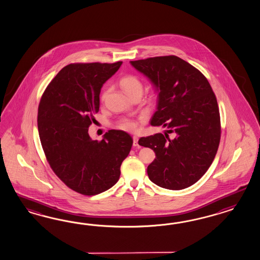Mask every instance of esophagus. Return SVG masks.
I'll return each mask as SVG.
<instances>
[{
	"label": "esophagus",
	"instance_id": "esophagus-1",
	"mask_svg": "<svg viewBox=\"0 0 260 260\" xmlns=\"http://www.w3.org/2000/svg\"><path fill=\"white\" fill-rule=\"evenodd\" d=\"M133 139H134V147H135V148H139V145H138V137H137V136H134Z\"/></svg>",
	"mask_w": 260,
	"mask_h": 260
}]
</instances>
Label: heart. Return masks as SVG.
<instances>
[{
    "label": "heart",
    "instance_id": "heart-1",
    "mask_svg": "<svg viewBox=\"0 0 260 260\" xmlns=\"http://www.w3.org/2000/svg\"><path fill=\"white\" fill-rule=\"evenodd\" d=\"M119 83L123 91L126 92V95H129L131 93L135 92V91H142L143 90V86H142L140 80L134 76H126V77H122L120 79ZM107 93H108L107 90L103 91L102 99H105ZM121 126L126 131H134L136 128L135 123L131 122V121L124 122Z\"/></svg>",
    "mask_w": 260,
    "mask_h": 260
}]
</instances>
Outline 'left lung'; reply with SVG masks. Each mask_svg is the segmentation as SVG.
Returning <instances> with one entry per match:
<instances>
[{"instance_id":"obj_1","label":"left lung","mask_w":260,"mask_h":260,"mask_svg":"<svg viewBox=\"0 0 260 260\" xmlns=\"http://www.w3.org/2000/svg\"><path fill=\"white\" fill-rule=\"evenodd\" d=\"M148 77L158 94L151 126L168 127L169 134L141 137L138 144L156 154L148 167L149 180L170 190L197 183L209 169L220 139L218 102L204 75L176 56L129 61Z\"/></svg>"}]
</instances>
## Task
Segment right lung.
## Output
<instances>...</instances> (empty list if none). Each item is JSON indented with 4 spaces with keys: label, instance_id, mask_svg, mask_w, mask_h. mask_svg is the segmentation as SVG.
<instances>
[{
    "label": "right lung",
    "instance_id": "right-lung-1",
    "mask_svg": "<svg viewBox=\"0 0 260 260\" xmlns=\"http://www.w3.org/2000/svg\"><path fill=\"white\" fill-rule=\"evenodd\" d=\"M121 65H67L47 86L39 105V135L50 167L83 195L102 193L118 182L121 164L134 143L124 131H109L100 142L88 134L99 111L101 88Z\"/></svg>",
    "mask_w": 260,
    "mask_h": 260
}]
</instances>
